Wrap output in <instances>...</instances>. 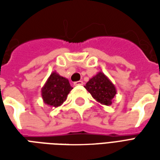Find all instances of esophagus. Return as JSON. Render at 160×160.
Masks as SVG:
<instances>
[{"instance_id":"obj_1","label":"esophagus","mask_w":160,"mask_h":160,"mask_svg":"<svg viewBox=\"0 0 160 160\" xmlns=\"http://www.w3.org/2000/svg\"><path fill=\"white\" fill-rule=\"evenodd\" d=\"M74 86H80V85H83V81L82 80H79V81H75L73 82Z\"/></svg>"}]
</instances>
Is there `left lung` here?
<instances>
[{
  "label": "left lung",
  "instance_id": "obj_1",
  "mask_svg": "<svg viewBox=\"0 0 160 160\" xmlns=\"http://www.w3.org/2000/svg\"><path fill=\"white\" fill-rule=\"evenodd\" d=\"M85 87L98 102L105 105L111 104L112 98L117 93L114 85L101 72L92 77Z\"/></svg>",
  "mask_w": 160,
  "mask_h": 160
}]
</instances>
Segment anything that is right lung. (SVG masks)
<instances>
[{
  "instance_id": "right-lung-1",
  "label": "right lung",
  "mask_w": 160,
  "mask_h": 160,
  "mask_svg": "<svg viewBox=\"0 0 160 160\" xmlns=\"http://www.w3.org/2000/svg\"><path fill=\"white\" fill-rule=\"evenodd\" d=\"M73 89L69 81L54 72L42 88V97L44 103L50 106L58 107L66 100L68 94Z\"/></svg>"
}]
</instances>
